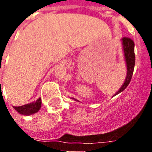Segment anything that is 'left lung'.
Instances as JSON below:
<instances>
[{
	"mask_svg": "<svg viewBox=\"0 0 152 152\" xmlns=\"http://www.w3.org/2000/svg\"><path fill=\"white\" fill-rule=\"evenodd\" d=\"M122 45H123V50H124V58L126 62V66H127V76L125 81L121 86V88L119 89L115 95L121 93L123 90L127 88L129 84L130 83L132 76L134 73V65H135V53H134V43L131 38L123 37L122 38ZM114 95V96H115Z\"/></svg>",
	"mask_w": 152,
	"mask_h": 152,
	"instance_id": "obj_1",
	"label": "left lung"
}]
</instances>
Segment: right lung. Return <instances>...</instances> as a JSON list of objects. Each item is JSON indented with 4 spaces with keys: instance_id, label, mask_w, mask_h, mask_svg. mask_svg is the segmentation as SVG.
I'll list each match as a JSON object with an SVG mask.
<instances>
[{
    "instance_id": "add662e5",
    "label": "right lung",
    "mask_w": 152,
    "mask_h": 152,
    "mask_svg": "<svg viewBox=\"0 0 152 152\" xmlns=\"http://www.w3.org/2000/svg\"><path fill=\"white\" fill-rule=\"evenodd\" d=\"M40 107H41V99H37V101L32 103H29V104H25V105L20 106V107H15L14 108L22 115H32L37 112L40 110Z\"/></svg>"
}]
</instances>
